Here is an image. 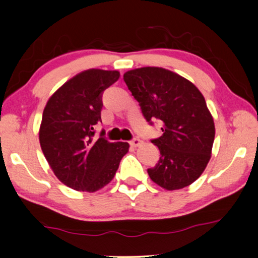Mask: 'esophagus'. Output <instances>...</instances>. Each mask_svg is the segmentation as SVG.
<instances>
[{"label":"esophagus","mask_w":258,"mask_h":258,"mask_svg":"<svg viewBox=\"0 0 258 258\" xmlns=\"http://www.w3.org/2000/svg\"><path fill=\"white\" fill-rule=\"evenodd\" d=\"M130 144H132L133 147H139L141 144V140L137 139V137H134V139L130 141Z\"/></svg>","instance_id":"34e87169"}]
</instances>
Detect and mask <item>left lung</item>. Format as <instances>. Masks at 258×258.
Masks as SVG:
<instances>
[{"instance_id": "8db88e82", "label": "left lung", "mask_w": 258, "mask_h": 258, "mask_svg": "<svg viewBox=\"0 0 258 258\" xmlns=\"http://www.w3.org/2000/svg\"><path fill=\"white\" fill-rule=\"evenodd\" d=\"M123 80L139 102L144 118L162 122V136L151 140L160 160L148 169L162 188L177 190L202 175L211 157L215 139L213 116L194 84L178 74L158 67L126 72Z\"/></svg>"}]
</instances>
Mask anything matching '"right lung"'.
Masks as SVG:
<instances>
[{
	"label": "right lung",
	"instance_id": "add662e5",
	"mask_svg": "<svg viewBox=\"0 0 258 258\" xmlns=\"http://www.w3.org/2000/svg\"><path fill=\"white\" fill-rule=\"evenodd\" d=\"M119 79L117 70L89 69L74 76L49 98L40 126L44 157L59 181L77 191L94 192L114 178L126 142H109L102 132V94Z\"/></svg>",
	"mask_w": 258,
	"mask_h": 258
}]
</instances>
